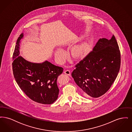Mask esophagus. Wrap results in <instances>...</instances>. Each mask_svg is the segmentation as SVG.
Listing matches in <instances>:
<instances>
[{"instance_id": "34e87169", "label": "esophagus", "mask_w": 132, "mask_h": 132, "mask_svg": "<svg viewBox=\"0 0 132 132\" xmlns=\"http://www.w3.org/2000/svg\"><path fill=\"white\" fill-rule=\"evenodd\" d=\"M64 73L67 75L70 76L71 75V71L69 70H66L65 71H64Z\"/></svg>"}]
</instances>
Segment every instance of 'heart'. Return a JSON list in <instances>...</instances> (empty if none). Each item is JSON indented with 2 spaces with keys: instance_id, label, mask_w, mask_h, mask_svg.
<instances>
[{
  "instance_id": "obj_1",
  "label": "heart",
  "mask_w": 132,
  "mask_h": 132,
  "mask_svg": "<svg viewBox=\"0 0 132 132\" xmlns=\"http://www.w3.org/2000/svg\"><path fill=\"white\" fill-rule=\"evenodd\" d=\"M90 48L89 45L87 43H82L74 47L73 50V54L76 57H81L86 55ZM66 54L63 50L57 51L55 56L60 62H63L64 61Z\"/></svg>"
}]
</instances>
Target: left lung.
I'll return each mask as SVG.
<instances>
[{
    "label": "left lung",
    "mask_w": 132,
    "mask_h": 132,
    "mask_svg": "<svg viewBox=\"0 0 132 132\" xmlns=\"http://www.w3.org/2000/svg\"><path fill=\"white\" fill-rule=\"evenodd\" d=\"M121 55L114 36L100 38L87 56L76 65L72 73L85 96L98 97L105 94L119 71Z\"/></svg>",
    "instance_id": "left-lung-1"
}]
</instances>
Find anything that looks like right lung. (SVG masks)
<instances>
[{
    "label": "right lung",
    "instance_id": "1",
    "mask_svg": "<svg viewBox=\"0 0 132 132\" xmlns=\"http://www.w3.org/2000/svg\"><path fill=\"white\" fill-rule=\"evenodd\" d=\"M23 33L18 38L13 54V73L19 87L30 99L44 104H50L58 98L59 89L57 79L63 68L47 61L32 63L19 56V46Z\"/></svg>",
    "mask_w": 132,
    "mask_h": 132
}]
</instances>
